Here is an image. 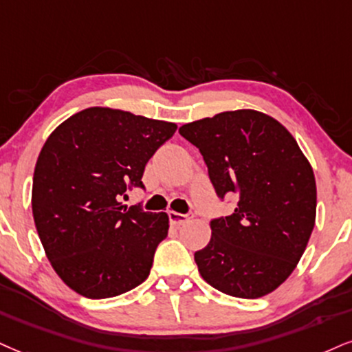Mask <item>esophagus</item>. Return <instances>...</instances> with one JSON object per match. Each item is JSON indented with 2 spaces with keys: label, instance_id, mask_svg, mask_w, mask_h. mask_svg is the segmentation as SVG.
<instances>
[{
  "label": "esophagus",
  "instance_id": "34e87169",
  "mask_svg": "<svg viewBox=\"0 0 352 352\" xmlns=\"http://www.w3.org/2000/svg\"><path fill=\"white\" fill-rule=\"evenodd\" d=\"M169 215V222H171L175 227H179V225H184L186 222H189L190 220V215H186V214H179V212H168Z\"/></svg>",
  "mask_w": 352,
  "mask_h": 352
}]
</instances>
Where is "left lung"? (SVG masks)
I'll use <instances>...</instances> for the list:
<instances>
[{
    "label": "left lung",
    "mask_w": 352,
    "mask_h": 352,
    "mask_svg": "<svg viewBox=\"0 0 352 352\" xmlns=\"http://www.w3.org/2000/svg\"><path fill=\"white\" fill-rule=\"evenodd\" d=\"M179 133L202 153L217 196L238 194L233 214L212 220L209 245L194 253L202 279L232 297L267 296L292 274L315 227L311 164L259 111L220 112Z\"/></svg>",
    "instance_id": "obj_1"
}]
</instances>
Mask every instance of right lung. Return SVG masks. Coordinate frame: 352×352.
Listing matches in <instances>:
<instances>
[{
	"instance_id": "right-lung-1",
	"label": "right lung",
	"mask_w": 352,
	"mask_h": 352,
	"mask_svg": "<svg viewBox=\"0 0 352 352\" xmlns=\"http://www.w3.org/2000/svg\"><path fill=\"white\" fill-rule=\"evenodd\" d=\"M177 125L111 107H88L56 127L38 155L32 215L47 258L65 284L88 298H109L140 285L168 214L122 206L143 188L145 164Z\"/></svg>"
}]
</instances>
